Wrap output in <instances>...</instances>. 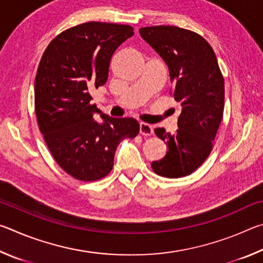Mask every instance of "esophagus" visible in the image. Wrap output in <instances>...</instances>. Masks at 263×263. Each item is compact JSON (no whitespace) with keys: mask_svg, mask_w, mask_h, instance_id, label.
<instances>
[{"mask_svg":"<svg viewBox=\"0 0 263 263\" xmlns=\"http://www.w3.org/2000/svg\"><path fill=\"white\" fill-rule=\"evenodd\" d=\"M139 131L141 135H144V136L153 135V127H152V125H149V124H147V123H140Z\"/></svg>","mask_w":263,"mask_h":263,"instance_id":"34e87169","label":"esophagus"}]
</instances>
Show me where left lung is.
<instances>
[{"instance_id": "1", "label": "left lung", "mask_w": 263, "mask_h": 263, "mask_svg": "<svg viewBox=\"0 0 263 263\" xmlns=\"http://www.w3.org/2000/svg\"><path fill=\"white\" fill-rule=\"evenodd\" d=\"M139 32L166 62L174 100L181 108L174 135L161 127L154 130L168 149L151 166L160 176L183 177L211 152L224 112V78L210 44L193 31L158 25L141 28Z\"/></svg>"}]
</instances>
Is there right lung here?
<instances>
[{
    "label": "right lung",
    "mask_w": 263,
    "mask_h": 263,
    "mask_svg": "<svg viewBox=\"0 0 263 263\" xmlns=\"http://www.w3.org/2000/svg\"><path fill=\"white\" fill-rule=\"evenodd\" d=\"M130 25L88 22L48 44L34 81L39 130L58 164L81 181H96L114 167L116 148L139 133L135 118H112L91 104V89L108 80L114 52L133 35ZM99 113L102 122L93 119Z\"/></svg>",
    "instance_id": "obj_1"
}]
</instances>
